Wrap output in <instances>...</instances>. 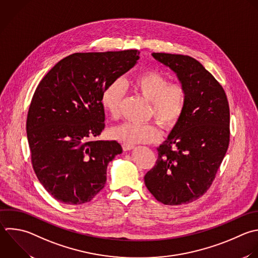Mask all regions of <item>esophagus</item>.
I'll list each match as a JSON object with an SVG mask.
<instances>
[{"instance_id":"esophagus-1","label":"esophagus","mask_w":258,"mask_h":258,"mask_svg":"<svg viewBox=\"0 0 258 258\" xmlns=\"http://www.w3.org/2000/svg\"><path fill=\"white\" fill-rule=\"evenodd\" d=\"M122 147L124 150H130L133 148V145L132 144H127V143H123L122 144Z\"/></svg>"}]
</instances>
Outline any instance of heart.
<instances>
[{"label":"heart","instance_id":"obj_1","mask_svg":"<svg viewBox=\"0 0 258 258\" xmlns=\"http://www.w3.org/2000/svg\"><path fill=\"white\" fill-rule=\"evenodd\" d=\"M127 86L150 102L149 116L165 129L173 128L182 117L187 102V91L183 84L169 80L157 71L143 72L130 81ZM125 88L120 80L109 84L102 93L101 104L104 110L114 119L119 118ZM111 137L127 144L150 143L157 141L161 132L156 123L136 124L126 122L110 131Z\"/></svg>","mask_w":258,"mask_h":258}]
</instances>
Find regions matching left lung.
<instances>
[{"mask_svg":"<svg viewBox=\"0 0 258 258\" xmlns=\"http://www.w3.org/2000/svg\"><path fill=\"white\" fill-rule=\"evenodd\" d=\"M187 91L185 111L167 140L157 148L154 166L144 176L152 196L164 205L190 203L215 179L230 141V110L220 83L197 59L153 52Z\"/></svg>","mask_w":258,"mask_h":258,"instance_id":"8db88e82","label":"left lung"}]
</instances>
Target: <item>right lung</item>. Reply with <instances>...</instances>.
<instances>
[{
  "label": "right lung",
  "instance_id": "obj_1",
  "mask_svg": "<svg viewBox=\"0 0 258 258\" xmlns=\"http://www.w3.org/2000/svg\"><path fill=\"white\" fill-rule=\"evenodd\" d=\"M137 49L78 52L57 62L32 97L26 130L31 163L44 188L69 205L90 202L106 184L117 141L95 139L105 128L101 96L129 71Z\"/></svg>",
  "mask_w": 258,
  "mask_h": 258
}]
</instances>
